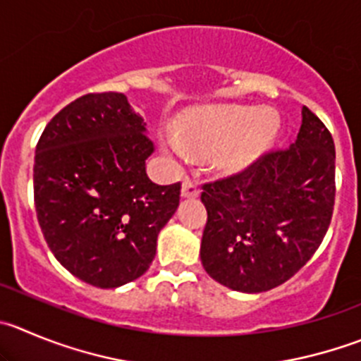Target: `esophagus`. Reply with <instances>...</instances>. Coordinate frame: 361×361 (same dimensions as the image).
<instances>
[{
	"mask_svg": "<svg viewBox=\"0 0 361 361\" xmlns=\"http://www.w3.org/2000/svg\"><path fill=\"white\" fill-rule=\"evenodd\" d=\"M180 195H183V198H197L198 195H200V188H198V184L195 183V180H191V178H186L183 183V190H180Z\"/></svg>",
	"mask_w": 361,
	"mask_h": 361,
	"instance_id": "1",
	"label": "esophagus"
}]
</instances>
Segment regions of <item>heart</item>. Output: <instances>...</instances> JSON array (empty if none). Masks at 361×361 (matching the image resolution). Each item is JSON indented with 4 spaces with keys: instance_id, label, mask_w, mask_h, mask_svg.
I'll list each match as a JSON object with an SVG mask.
<instances>
[{
    "instance_id": "b5f03b06",
    "label": "heart",
    "mask_w": 361,
    "mask_h": 361,
    "mask_svg": "<svg viewBox=\"0 0 361 361\" xmlns=\"http://www.w3.org/2000/svg\"><path fill=\"white\" fill-rule=\"evenodd\" d=\"M280 129V118L269 109L253 113L246 108H216L188 116L178 136L164 133L161 147L173 163H190L193 156H211L221 171H241L255 163Z\"/></svg>"
}]
</instances>
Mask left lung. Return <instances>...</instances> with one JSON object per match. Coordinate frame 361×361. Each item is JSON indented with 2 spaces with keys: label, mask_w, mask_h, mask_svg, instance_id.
<instances>
[{
  "label": "left lung",
  "mask_w": 361,
  "mask_h": 361,
  "mask_svg": "<svg viewBox=\"0 0 361 361\" xmlns=\"http://www.w3.org/2000/svg\"><path fill=\"white\" fill-rule=\"evenodd\" d=\"M207 223L200 259L209 276L239 293L274 289L322 243L335 204V143L307 108L289 149L204 184Z\"/></svg>",
  "instance_id": "1"
}]
</instances>
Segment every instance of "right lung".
<instances>
[{"instance_id": "add662e5", "label": "right lung", "mask_w": 361, "mask_h": 361, "mask_svg": "<svg viewBox=\"0 0 361 361\" xmlns=\"http://www.w3.org/2000/svg\"><path fill=\"white\" fill-rule=\"evenodd\" d=\"M147 123L118 92L65 106L35 150L33 191L44 239L58 262L101 289L142 276L178 207L180 184L147 175Z\"/></svg>"}]
</instances>
